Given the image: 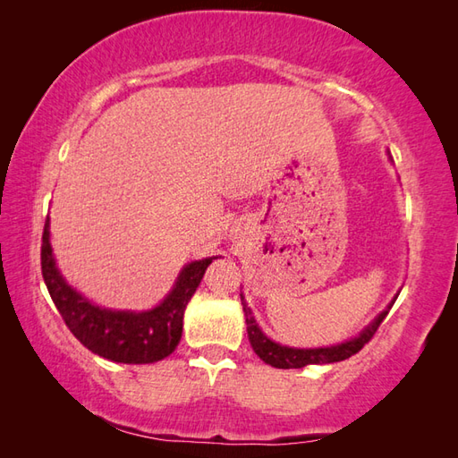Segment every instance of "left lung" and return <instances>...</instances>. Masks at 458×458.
I'll return each mask as SVG.
<instances>
[{
	"mask_svg": "<svg viewBox=\"0 0 458 458\" xmlns=\"http://www.w3.org/2000/svg\"><path fill=\"white\" fill-rule=\"evenodd\" d=\"M397 297H394L395 301ZM394 301L390 303L392 309ZM242 307H244V315H246V325H248V338L250 344L254 348V352L264 360L266 364L274 366V368H303L309 364H333V362H340V360H346L352 354L360 352L364 348V344H368L372 336L376 335V330L382 325V320L387 317V310L379 313L372 325H368L362 333H360L356 338H350L343 344L336 346H327V348H289V346H281L274 340H269L261 328L258 327L254 315H251V309L246 305L244 295H242Z\"/></svg>",
	"mask_w": 458,
	"mask_h": 458,
	"instance_id": "8db88e82",
	"label": "left lung"
}]
</instances>
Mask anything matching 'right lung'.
I'll use <instances>...</instances> for the list:
<instances>
[{
  "mask_svg": "<svg viewBox=\"0 0 458 458\" xmlns=\"http://www.w3.org/2000/svg\"><path fill=\"white\" fill-rule=\"evenodd\" d=\"M207 258L184 266L171 293L151 310H112L92 305L66 284L56 269L48 242V218L41 244V271L53 303L71 333L94 354L122 364H151L167 358L182 335V315L197 291L204 271L212 264Z\"/></svg>",
  "mask_w": 458,
  "mask_h": 458,
  "instance_id": "add662e5",
  "label": "right lung"
}]
</instances>
